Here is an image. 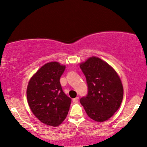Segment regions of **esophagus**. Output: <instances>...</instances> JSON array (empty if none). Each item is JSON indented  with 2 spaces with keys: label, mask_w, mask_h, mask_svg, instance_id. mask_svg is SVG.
<instances>
[{
  "label": "esophagus",
  "mask_w": 147,
  "mask_h": 147,
  "mask_svg": "<svg viewBox=\"0 0 147 147\" xmlns=\"http://www.w3.org/2000/svg\"><path fill=\"white\" fill-rule=\"evenodd\" d=\"M79 97H75V98H74L73 99H72V101H73L74 103H77L78 101H79Z\"/></svg>",
  "instance_id": "obj_1"
}]
</instances>
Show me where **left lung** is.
<instances>
[{
	"label": "left lung",
	"instance_id": "1",
	"mask_svg": "<svg viewBox=\"0 0 147 147\" xmlns=\"http://www.w3.org/2000/svg\"><path fill=\"white\" fill-rule=\"evenodd\" d=\"M85 76L87 95L80 99L88 116L104 122L114 114L122 101L124 89L116 72L100 58L91 57L81 64Z\"/></svg>",
	"mask_w": 147,
	"mask_h": 147
}]
</instances>
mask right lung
<instances>
[{"instance_id":"right-lung-1","label":"right lung","mask_w":147,"mask_h":147,"mask_svg":"<svg viewBox=\"0 0 147 147\" xmlns=\"http://www.w3.org/2000/svg\"><path fill=\"white\" fill-rule=\"evenodd\" d=\"M65 68L56 62L44 64L27 86V98L31 110L42 123L52 126H59L65 120L71 103L60 83Z\"/></svg>"}]
</instances>
